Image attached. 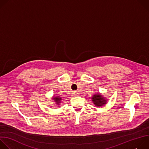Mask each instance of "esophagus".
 <instances>
[{"instance_id":"34e87169","label":"esophagus","mask_w":149,"mask_h":149,"mask_svg":"<svg viewBox=\"0 0 149 149\" xmlns=\"http://www.w3.org/2000/svg\"><path fill=\"white\" fill-rule=\"evenodd\" d=\"M72 94V95H78V93L77 91H73Z\"/></svg>"}]
</instances>
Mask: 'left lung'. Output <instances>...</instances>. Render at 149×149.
Wrapping results in <instances>:
<instances>
[{
    "instance_id": "obj_1",
    "label": "left lung",
    "mask_w": 149,
    "mask_h": 149,
    "mask_svg": "<svg viewBox=\"0 0 149 149\" xmlns=\"http://www.w3.org/2000/svg\"><path fill=\"white\" fill-rule=\"evenodd\" d=\"M91 99L93 103L97 107H101V106H102L107 103V100L100 94H94L92 97Z\"/></svg>"
}]
</instances>
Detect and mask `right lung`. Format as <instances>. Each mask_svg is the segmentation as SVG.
I'll list each match as a JSON object with an SVG mask.
<instances>
[{
	"label": "right lung",
	"instance_id": "right-lung-1",
	"mask_svg": "<svg viewBox=\"0 0 149 149\" xmlns=\"http://www.w3.org/2000/svg\"><path fill=\"white\" fill-rule=\"evenodd\" d=\"M52 99H53V100L56 102V104L57 105H59V104L60 103V102L61 101V100H62L61 98L60 97H59V96L53 97Z\"/></svg>",
	"mask_w": 149,
	"mask_h": 149
}]
</instances>
